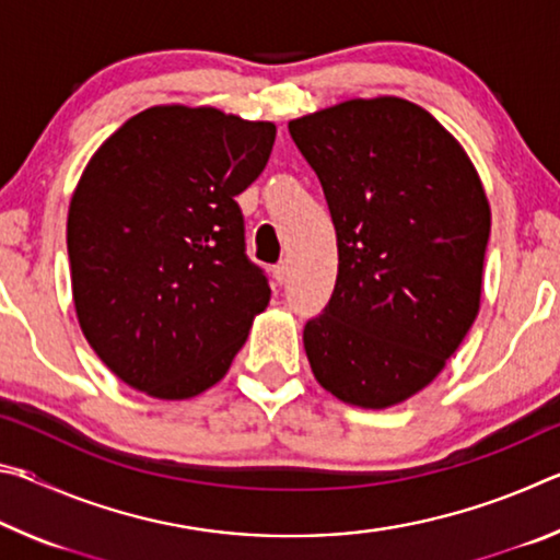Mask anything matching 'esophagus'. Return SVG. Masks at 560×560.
Masks as SVG:
<instances>
[{
    "label": "esophagus",
    "instance_id": "obj_1",
    "mask_svg": "<svg viewBox=\"0 0 560 560\" xmlns=\"http://www.w3.org/2000/svg\"><path fill=\"white\" fill-rule=\"evenodd\" d=\"M273 279H277L279 287H281V283H287V279H289V264L287 261H279L277 267H273Z\"/></svg>",
    "mask_w": 560,
    "mask_h": 560
}]
</instances>
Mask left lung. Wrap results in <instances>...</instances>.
<instances>
[{"instance_id":"1","label":"left lung","mask_w":560,"mask_h":560,"mask_svg":"<svg viewBox=\"0 0 560 560\" xmlns=\"http://www.w3.org/2000/svg\"><path fill=\"white\" fill-rule=\"evenodd\" d=\"M338 240L328 306L303 328L338 400L383 410L428 387L479 314L491 230L462 145L410 101L355 98L289 122Z\"/></svg>"}]
</instances>
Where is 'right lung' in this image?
I'll return each mask as SVG.
<instances>
[{
  "label": "right lung",
  "instance_id": "obj_1",
  "mask_svg": "<svg viewBox=\"0 0 560 560\" xmlns=\"http://www.w3.org/2000/svg\"><path fill=\"white\" fill-rule=\"evenodd\" d=\"M277 126L155 106L113 132L71 197L75 316L122 383L160 400L230 371L271 299L234 197L261 175Z\"/></svg>",
  "mask_w": 560,
  "mask_h": 560
}]
</instances>
